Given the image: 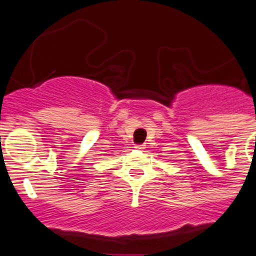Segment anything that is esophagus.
<instances>
[{
    "label": "esophagus",
    "mask_w": 256,
    "mask_h": 256,
    "mask_svg": "<svg viewBox=\"0 0 256 256\" xmlns=\"http://www.w3.org/2000/svg\"><path fill=\"white\" fill-rule=\"evenodd\" d=\"M135 150H138V151H143V150H144V144H138V146H135Z\"/></svg>",
    "instance_id": "1"
}]
</instances>
